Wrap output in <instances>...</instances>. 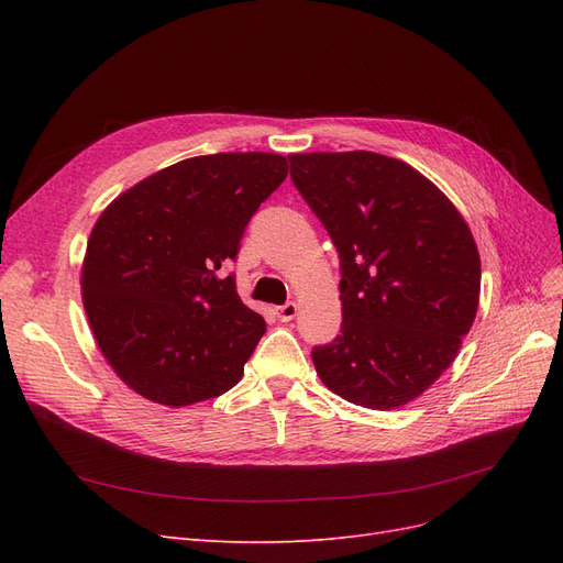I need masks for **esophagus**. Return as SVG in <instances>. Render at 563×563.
I'll list each match as a JSON object with an SVG mask.
<instances>
[{
	"label": "esophagus",
	"instance_id": "34e87169",
	"mask_svg": "<svg viewBox=\"0 0 563 563\" xmlns=\"http://www.w3.org/2000/svg\"><path fill=\"white\" fill-rule=\"evenodd\" d=\"M275 314L279 317V321H291L296 314H298V302H286V305H279V308L275 310Z\"/></svg>",
	"mask_w": 563,
	"mask_h": 563
}]
</instances>
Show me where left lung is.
I'll use <instances>...</instances> for the list:
<instances>
[{
	"label": "left lung",
	"mask_w": 563,
	"mask_h": 563,
	"mask_svg": "<svg viewBox=\"0 0 563 563\" xmlns=\"http://www.w3.org/2000/svg\"><path fill=\"white\" fill-rule=\"evenodd\" d=\"M291 180L340 258L343 327L312 350L321 383L389 411L444 373L479 308L482 261L449 197L376 152L291 155Z\"/></svg>",
	"instance_id": "8db88e82"
}]
</instances>
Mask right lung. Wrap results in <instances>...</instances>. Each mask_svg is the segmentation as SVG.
<instances>
[{
	"label": "right lung",
	"instance_id": "right-lung-1",
	"mask_svg": "<svg viewBox=\"0 0 563 563\" xmlns=\"http://www.w3.org/2000/svg\"><path fill=\"white\" fill-rule=\"evenodd\" d=\"M288 174L269 152L183 159L119 195L91 230L84 310L108 364L162 406L220 397L244 376L265 319L218 272Z\"/></svg>",
	"mask_w": 563,
	"mask_h": 563
}]
</instances>
